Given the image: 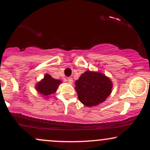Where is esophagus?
I'll list each match as a JSON object with an SVG mask.
<instances>
[{
  "label": "esophagus",
  "instance_id": "esophagus-1",
  "mask_svg": "<svg viewBox=\"0 0 150 150\" xmlns=\"http://www.w3.org/2000/svg\"><path fill=\"white\" fill-rule=\"evenodd\" d=\"M67 82H68L69 84H72L73 83L72 78H68V79H67Z\"/></svg>",
  "mask_w": 150,
  "mask_h": 150
}]
</instances>
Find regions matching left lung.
<instances>
[{"label":"left lung","mask_w":150,"mask_h":150,"mask_svg":"<svg viewBox=\"0 0 150 150\" xmlns=\"http://www.w3.org/2000/svg\"><path fill=\"white\" fill-rule=\"evenodd\" d=\"M80 102L87 107L97 106L110 95L112 83L103 73L86 71L75 82Z\"/></svg>","instance_id":"obj_1"}]
</instances>
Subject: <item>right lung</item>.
<instances>
[{"label": "right lung", "instance_id": "obj_1", "mask_svg": "<svg viewBox=\"0 0 150 150\" xmlns=\"http://www.w3.org/2000/svg\"><path fill=\"white\" fill-rule=\"evenodd\" d=\"M61 83H62V81L60 80L53 79L48 74H46L44 79L36 83L35 89L42 97L44 96V98H48L49 96L57 91Z\"/></svg>", "mask_w": 150, "mask_h": 150}]
</instances>
